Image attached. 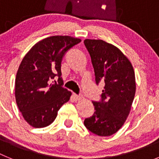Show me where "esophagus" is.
Wrapping results in <instances>:
<instances>
[{
    "label": "esophagus",
    "mask_w": 159,
    "mask_h": 159,
    "mask_svg": "<svg viewBox=\"0 0 159 159\" xmlns=\"http://www.w3.org/2000/svg\"><path fill=\"white\" fill-rule=\"evenodd\" d=\"M73 98H74V99H75V101H78V100H80L81 99H82V97L80 96V95H77L76 94L73 93Z\"/></svg>",
    "instance_id": "34e87169"
}]
</instances>
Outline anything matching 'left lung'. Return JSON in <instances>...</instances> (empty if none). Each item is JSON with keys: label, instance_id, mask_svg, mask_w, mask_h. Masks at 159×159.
<instances>
[{"label": "left lung", "instance_id": "8db88e82", "mask_svg": "<svg viewBox=\"0 0 159 159\" xmlns=\"http://www.w3.org/2000/svg\"><path fill=\"white\" fill-rule=\"evenodd\" d=\"M92 59L97 84L105 86L101 101L95 102L93 116L84 125L93 134L110 136L123 127L135 95V76L130 60L117 47L102 40H84Z\"/></svg>", "mask_w": 159, "mask_h": 159}]
</instances>
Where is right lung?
Masks as SVG:
<instances>
[{"mask_svg": "<svg viewBox=\"0 0 159 159\" xmlns=\"http://www.w3.org/2000/svg\"><path fill=\"white\" fill-rule=\"evenodd\" d=\"M81 42L69 36H53L36 43L20 64L15 82V97L20 111L36 128L51 124L71 92L62 87L61 61L70 48ZM56 76L57 81H53Z\"/></svg>", "mask_w": 159, "mask_h": 159, "instance_id": "right-lung-1", "label": "right lung"}]
</instances>
